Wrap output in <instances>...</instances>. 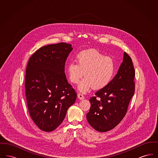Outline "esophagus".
<instances>
[{
  "mask_svg": "<svg viewBox=\"0 0 158 158\" xmlns=\"http://www.w3.org/2000/svg\"><path fill=\"white\" fill-rule=\"evenodd\" d=\"M77 97H78V98H79L80 99H85V96L83 95L82 94H81V93H79V94H77Z\"/></svg>",
  "mask_w": 158,
  "mask_h": 158,
  "instance_id": "1",
  "label": "esophagus"
}]
</instances>
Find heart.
Here are the masks:
<instances>
[{"instance_id": "1", "label": "heart", "mask_w": 158, "mask_h": 158, "mask_svg": "<svg viewBox=\"0 0 158 158\" xmlns=\"http://www.w3.org/2000/svg\"><path fill=\"white\" fill-rule=\"evenodd\" d=\"M75 62H71L68 66L69 79L73 83H80L79 89L86 92L93 87L95 89L104 88L113 77L115 65L113 60L95 49L86 50L76 56Z\"/></svg>"}]
</instances>
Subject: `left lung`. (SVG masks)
Masks as SVG:
<instances>
[{
	"mask_svg": "<svg viewBox=\"0 0 158 158\" xmlns=\"http://www.w3.org/2000/svg\"><path fill=\"white\" fill-rule=\"evenodd\" d=\"M135 76L132 60L124 52L123 61L117 75L89 99L91 105L86 118L90 126L99 132H105L120 123L135 94Z\"/></svg>",
	"mask_w": 158,
	"mask_h": 158,
	"instance_id": "1",
	"label": "left lung"
}]
</instances>
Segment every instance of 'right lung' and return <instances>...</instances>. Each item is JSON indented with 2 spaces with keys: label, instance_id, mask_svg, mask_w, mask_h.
I'll return each mask as SVG.
<instances>
[{
  "label": "right lung",
  "instance_id": "right-lung-1",
  "mask_svg": "<svg viewBox=\"0 0 158 158\" xmlns=\"http://www.w3.org/2000/svg\"><path fill=\"white\" fill-rule=\"evenodd\" d=\"M72 50L66 43L45 45L28 60L25 76L27 103L31 118L41 130L49 132L58 127L75 102L77 94L64 73Z\"/></svg>",
  "mask_w": 158,
  "mask_h": 158
}]
</instances>
